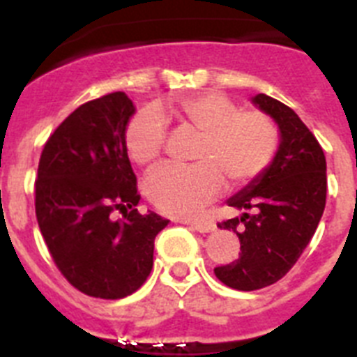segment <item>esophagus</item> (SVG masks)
Instances as JSON below:
<instances>
[{"instance_id":"obj_1","label":"esophagus","mask_w":357,"mask_h":357,"mask_svg":"<svg viewBox=\"0 0 357 357\" xmlns=\"http://www.w3.org/2000/svg\"><path fill=\"white\" fill-rule=\"evenodd\" d=\"M184 223H188V225L193 230H197V232H213L214 230V223L211 222H184Z\"/></svg>"}]
</instances>
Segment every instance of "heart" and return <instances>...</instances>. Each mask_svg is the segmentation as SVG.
I'll use <instances>...</instances> for the list:
<instances>
[{
	"label": "heart",
	"instance_id": "b5f03b06",
	"mask_svg": "<svg viewBox=\"0 0 357 357\" xmlns=\"http://www.w3.org/2000/svg\"><path fill=\"white\" fill-rule=\"evenodd\" d=\"M181 125L200 134L193 151V166H160L144 184L150 202L160 213L188 218L200 213L230 188L255 181L275 157L279 130L261 110H239L220 93L188 96L169 107ZM166 125L155 107L141 109L125 128V148L135 164L148 166L162 153Z\"/></svg>",
	"mask_w": 357,
	"mask_h": 357
}]
</instances>
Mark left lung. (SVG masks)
Returning <instances> with one entry per match:
<instances>
[{
    "mask_svg": "<svg viewBox=\"0 0 357 357\" xmlns=\"http://www.w3.org/2000/svg\"><path fill=\"white\" fill-rule=\"evenodd\" d=\"M252 103L275 121L279 148L270 166L227 200L241 216L218 223L238 234L241 254L214 273L239 291L266 288L291 270L320 223L327 195L324 150L295 110L266 94H255Z\"/></svg>",
    "mask_w": 357,
    "mask_h": 357,
    "instance_id": "left-lung-1",
    "label": "left lung"
}]
</instances>
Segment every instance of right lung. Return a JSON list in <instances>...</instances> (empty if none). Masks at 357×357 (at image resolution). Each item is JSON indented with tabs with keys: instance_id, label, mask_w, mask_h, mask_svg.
Wrapping results in <instances>:
<instances>
[{
	"instance_id": "add662e5",
	"label": "right lung",
	"mask_w": 357,
	"mask_h": 357,
	"mask_svg": "<svg viewBox=\"0 0 357 357\" xmlns=\"http://www.w3.org/2000/svg\"><path fill=\"white\" fill-rule=\"evenodd\" d=\"M134 114L121 91L84 103L50 135L37 169L36 214L53 261L75 288L107 301L143 286L155 236L169 223L135 209L141 197L125 148Z\"/></svg>"
}]
</instances>
